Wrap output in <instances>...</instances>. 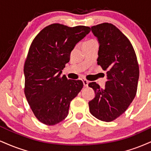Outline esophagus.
I'll use <instances>...</instances> for the list:
<instances>
[{
	"label": "esophagus",
	"mask_w": 151,
	"mask_h": 151,
	"mask_svg": "<svg viewBox=\"0 0 151 151\" xmlns=\"http://www.w3.org/2000/svg\"><path fill=\"white\" fill-rule=\"evenodd\" d=\"M83 86L85 87H87L88 85V81H87L86 79H83Z\"/></svg>",
	"instance_id": "1"
}]
</instances>
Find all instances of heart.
<instances>
[{
    "label": "heart",
    "mask_w": 151,
    "mask_h": 151,
    "mask_svg": "<svg viewBox=\"0 0 151 151\" xmlns=\"http://www.w3.org/2000/svg\"><path fill=\"white\" fill-rule=\"evenodd\" d=\"M94 42H96L95 40L91 39V40H89V41H86V42H85L84 43H94Z\"/></svg>",
    "instance_id": "heart-1"
}]
</instances>
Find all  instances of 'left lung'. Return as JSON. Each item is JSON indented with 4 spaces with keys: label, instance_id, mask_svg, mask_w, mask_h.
Wrapping results in <instances>:
<instances>
[{
    "label": "left lung",
    "instance_id": "obj_1",
    "mask_svg": "<svg viewBox=\"0 0 151 151\" xmlns=\"http://www.w3.org/2000/svg\"><path fill=\"white\" fill-rule=\"evenodd\" d=\"M98 39V65L107 71L105 88L91 82L88 86L95 98L88 102L92 115L104 122H111L126 111L137 94L139 68L129 40L115 25L103 23L91 27Z\"/></svg>",
    "mask_w": 151,
    "mask_h": 151
}]
</instances>
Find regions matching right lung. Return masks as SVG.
<instances>
[{"label": "right lung", "mask_w": 151, "mask_h": 151, "mask_svg": "<svg viewBox=\"0 0 151 151\" xmlns=\"http://www.w3.org/2000/svg\"><path fill=\"white\" fill-rule=\"evenodd\" d=\"M85 26L52 24L33 40L24 67V93L34 115L46 125L67 117L70 102L83 88L81 80L61 76L76 44L90 32Z\"/></svg>", "instance_id": "obj_1"}]
</instances>
